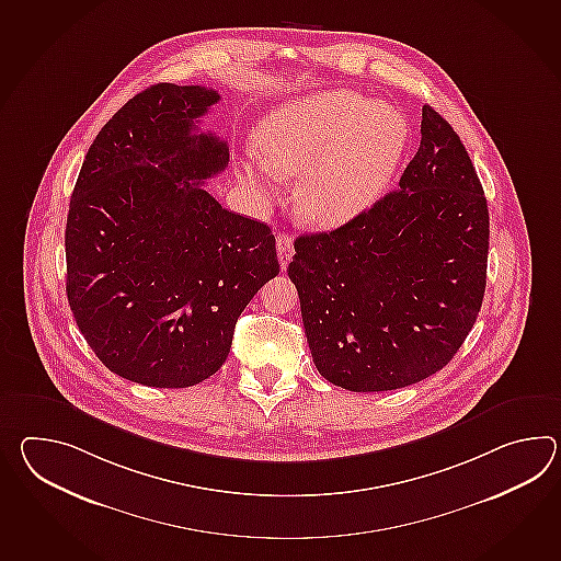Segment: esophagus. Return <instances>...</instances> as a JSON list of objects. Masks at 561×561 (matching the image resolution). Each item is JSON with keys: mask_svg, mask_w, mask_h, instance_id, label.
I'll use <instances>...</instances> for the list:
<instances>
[{"mask_svg": "<svg viewBox=\"0 0 561 561\" xmlns=\"http://www.w3.org/2000/svg\"><path fill=\"white\" fill-rule=\"evenodd\" d=\"M275 243H277V257H279V263H282V272H286L287 263H289L291 253H294V239H291V236H287V233H279L277 239H275Z\"/></svg>", "mask_w": 561, "mask_h": 561, "instance_id": "1", "label": "esophagus"}]
</instances>
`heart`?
Here are the masks:
<instances>
[{"instance_id":"1","label":"heart","mask_w":561,"mask_h":561,"mask_svg":"<svg viewBox=\"0 0 561 561\" xmlns=\"http://www.w3.org/2000/svg\"><path fill=\"white\" fill-rule=\"evenodd\" d=\"M409 142L404 116L348 88L289 100L263 116L255 152L239 162L241 179L272 199L277 174L299 176L301 224L332 229L382 195Z\"/></svg>"}]
</instances>
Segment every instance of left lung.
Segmentation results:
<instances>
[{
  "instance_id": "8db88e82",
  "label": "left lung",
  "mask_w": 561,
  "mask_h": 561,
  "mask_svg": "<svg viewBox=\"0 0 561 561\" xmlns=\"http://www.w3.org/2000/svg\"><path fill=\"white\" fill-rule=\"evenodd\" d=\"M287 267L318 373L354 392L411 387L447 366L483 304L489 209L453 126L424 106L399 188Z\"/></svg>"
}]
</instances>
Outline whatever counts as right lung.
<instances>
[{"instance_id": "right-lung-1", "label": "right lung", "mask_w": 561, "mask_h": 561, "mask_svg": "<svg viewBox=\"0 0 561 561\" xmlns=\"http://www.w3.org/2000/svg\"><path fill=\"white\" fill-rule=\"evenodd\" d=\"M215 88L154 84L90 145L66 221V294L88 346L142 387L187 388L217 373L237 318L279 274L265 224L203 185L229 162L199 133Z\"/></svg>"}]
</instances>
